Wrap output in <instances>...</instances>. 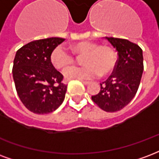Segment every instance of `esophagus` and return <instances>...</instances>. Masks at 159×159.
Segmentation results:
<instances>
[{"instance_id":"34e87169","label":"esophagus","mask_w":159,"mask_h":159,"mask_svg":"<svg viewBox=\"0 0 159 159\" xmlns=\"http://www.w3.org/2000/svg\"><path fill=\"white\" fill-rule=\"evenodd\" d=\"M81 82H82L84 85H89V83H90V82H88V81H83V80H82Z\"/></svg>"}]
</instances>
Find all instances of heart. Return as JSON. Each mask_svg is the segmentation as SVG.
<instances>
[{
  "label": "heart",
  "mask_w": 159,
  "mask_h": 159,
  "mask_svg": "<svg viewBox=\"0 0 159 159\" xmlns=\"http://www.w3.org/2000/svg\"><path fill=\"white\" fill-rule=\"evenodd\" d=\"M70 50L76 55H83L81 66H71L65 70L66 79H93L100 75L106 76L116 69L117 56L115 50L108 45H100L97 42L82 41L72 44ZM50 61L59 70L71 65L75 61L72 53L62 45L55 47L50 53Z\"/></svg>",
  "instance_id": "heart-1"
}]
</instances>
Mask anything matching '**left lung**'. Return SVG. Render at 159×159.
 I'll list each match as a JSON object with an SVG mask.
<instances>
[{
    "label": "left lung",
    "instance_id": "8db88e82",
    "mask_svg": "<svg viewBox=\"0 0 159 159\" xmlns=\"http://www.w3.org/2000/svg\"><path fill=\"white\" fill-rule=\"evenodd\" d=\"M118 52L116 69L100 83V91L92 100L106 112H116L127 105L138 90L142 72V50L136 43L119 38H106Z\"/></svg>",
    "mask_w": 159,
    "mask_h": 159
}]
</instances>
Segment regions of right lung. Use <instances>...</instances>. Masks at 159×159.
Here are the masks:
<instances>
[{
	"mask_svg": "<svg viewBox=\"0 0 159 159\" xmlns=\"http://www.w3.org/2000/svg\"><path fill=\"white\" fill-rule=\"evenodd\" d=\"M65 39L48 38L21 47L14 58L12 76L20 100L31 112L49 114L64 101L67 85L50 61L53 49Z\"/></svg>",
	"mask_w": 159,
	"mask_h": 159,
	"instance_id": "obj_1",
	"label": "right lung"
}]
</instances>
